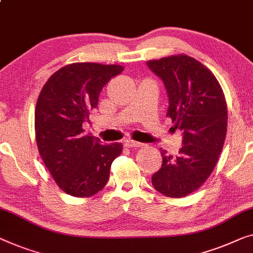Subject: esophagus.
I'll use <instances>...</instances> for the list:
<instances>
[{
  "label": "esophagus",
  "mask_w": 253,
  "mask_h": 253,
  "mask_svg": "<svg viewBox=\"0 0 253 253\" xmlns=\"http://www.w3.org/2000/svg\"><path fill=\"white\" fill-rule=\"evenodd\" d=\"M124 146L127 148H138V147H141V146H144V145H142L141 142L133 141V140H130V139H127V140H124Z\"/></svg>",
  "instance_id": "34e87169"
}]
</instances>
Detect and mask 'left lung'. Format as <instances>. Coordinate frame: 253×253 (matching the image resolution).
<instances>
[{"label": "left lung", "instance_id": "obj_1", "mask_svg": "<svg viewBox=\"0 0 253 253\" xmlns=\"http://www.w3.org/2000/svg\"><path fill=\"white\" fill-rule=\"evenodd\" d=\"M169 97L167 116L182 131L177 156L163 157L162 168L152 177L153 187L168 197H184L210 177L222 151L227 131V104L218 80L194 58L179 54L149 60Z\"/></svg>", "mask_w": 253, "mask_h": 253}]
</instances>
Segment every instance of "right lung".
I'll return each mask as SVG.
<instances>
[{
    "instance_id": "add662e5",
    "label": "right lung",
    "mask_w": 253,
    "mask_h": 253,
    "mask_svg": "<svg viewBox=\"0 0 253 253\" xmlns=\"http://www.w3.org/2000/svg\"><path fill=\"white\" fill-rule=\"evenodd\" d=\"M122 71L120 65L74 63L53 73L40 92L36 144L46 169L68 195L90 197L101 190L122 153L121 142L101 145L82 129L102 87Z\"/></svg>"
}]
</instances>
